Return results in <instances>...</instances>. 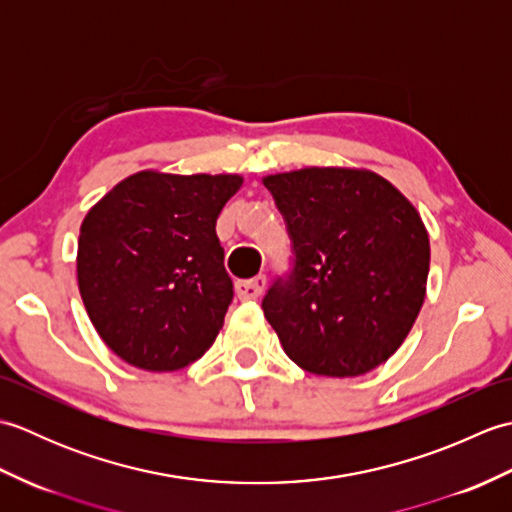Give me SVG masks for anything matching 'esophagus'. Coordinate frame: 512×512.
<instances>
[{
  "mask_svg": "<svg viewBox=\"0 0 512 512\" xmlns=\"http://www.w3.org/2000/svg\"><path fill=\"white\" fill-rule=\"evenodd\" d=\"M264 288H266V277L264 275H257V277L246 279V281H237V284H235L237 297L242 301H255L259 295H262Z\"/></svg>",
  "mask_w": 512,
  "mask_h": 512,
  "instance_id": "obj_1",
  "label": "esophagus"
}]
</instances>
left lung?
<instances>
[{
  "label": "left lung",
  "instance_id": "8db88e82",
  "mask_svg": "<svg viewBox=\"0 0 512 512\" xmlns=\"http://www.w3.org/2000/svg\"><path fill=\"white\" fill-rule=\"evenodd\" d=\"M295 268L262 301L284 352L321 376H361L407 339L427 295L429 233L394 184L356 167L264 178Z\"/></svg>",
  "mask_w": 512,
  "mask_h": 512
}]
</instances>
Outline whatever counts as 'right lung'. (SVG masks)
<instances>
[{
  "mask_svg": "<svg viewBox=\"0 0 512 512\" xmlns=\"http://www.w3.org/2000/svg\"><path fill=\"white\" fill-rule=\"evenodd\" d=\"M239 173H132L83 217L76 279L92 325L125 363L173 372L204 356L233 281L215 235Z\"/></svg>",
  "mask_w": 512,
  "mask_h": 512,
  "instance_id": "obj_1",
  "label": "right lung"
}]
</instances>
